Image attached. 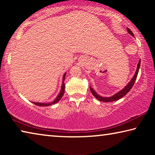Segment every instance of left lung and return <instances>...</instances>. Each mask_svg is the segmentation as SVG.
<instances>
[{
  "mask_svg": "<svg viewBox=\"0 0 155 155\" xmlns=\"http://www.w3.org/2000/svg\"><path fill=\"white\" fill-rule=\"evenodd\" d=\"M127 31H128V33L130 34V35H132V36H134V34L133 33L132 31H131L128 28H127ZM140 63H141V59L140 60V61H139V63H138V64H137V70H136V72L135 73L134 76H133V77L132 78V79L130 80V82L128 83V85L126 86V87L124 89H122L121 91H120L117 93L115 94L114 96H110V97H103V96L98 95V94H97L96 91H94L93 89L90 87V91H91V94H93L94 96L95 97L96 99H98V101H102V102H113V101H117V100L122 98L123 96H124L126 94H127L128 92V91H129L131 90V88L133 87V85H134L136 78H137V77L139 70H140Z\"/></svg>",
  "mask_w": 155,
  "mask_h": 155,
  "instance_id": "1",
  "label": "left lung"
}]
</instances>
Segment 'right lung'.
<instances>
[{
    "label": "right lung",
    "instance_id": "add662e5",
    "mask_svg": "<svg viewBox=\"0 0 155 155\" xmlns=\"http://www.w3.org/2000/svg\"><path fill=\"white\" fill-rule=\"evenodd\" d=\"M65 74L66 73H65L64 77H63V82H62V85H61V91H60L59 94L58 96H57V98L54 99V101H52V103H35V102H32L33 104H35V105L37 106H40V107H47V106H49V105H51L52 104H54L57 103V102H59L60 101V99L62 98V96H64V90H65V84H64V80H65Z\"/></svg>",
    "mask_w": 155,
    "mask_h": 155
}]
</instances>
